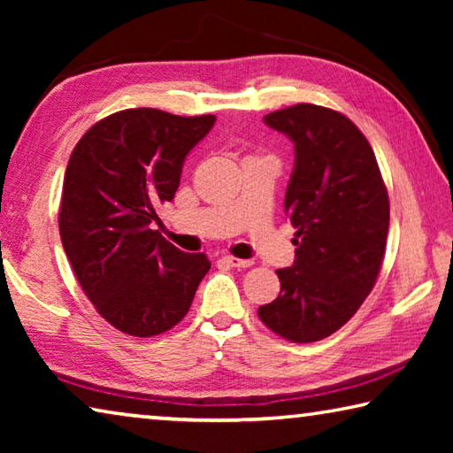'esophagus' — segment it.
Wrapping results in <instances>:
<instances>
[{
    "instance_id": "obj_1",
    "label": "esophagus",
    "mask_w": 453,
    "mask_h": 453,
    "mask_svg": "<svg viewBox=\"0 0 453 453\" xmlns=\"http://www.w3.org/2000/svg\"><path fill=\"white\" fill-rule=\"evenodd\" d=\"M224 262L227 265H232V267H250L251 264H254L251 259H240V257H234V256H226Z\"/></svg>"
}]
</instances>
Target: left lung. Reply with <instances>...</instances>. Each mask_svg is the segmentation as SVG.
<instances>
[{"mask_svg":"<svg viewBox=\"0 0 453 453\" xmlns=\"http://www.w3.org/2000/svg\"><path fill=\"white\" fill-rule=\"evenodd\" d=\"M264 121L294 142L283 205L297 232L294 265L275 272L280 296L257 316L289 342H318L354 316L378 280L388 189L370 142L340 111L297 104Z\"/></svg>","mask_w":453,"mask_h":453,"instance_id":"8db88e82","label":"left lung"}]
</instances>
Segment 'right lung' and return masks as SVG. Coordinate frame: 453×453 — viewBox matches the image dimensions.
<instances>
[{"instance_id":"obj_1","label":"right lung","mask_w":453,"mask_h":453,"mask_svg":"<svg viewBox=\"0 0 453 453\" xmlns=\"http://www.w3.org/2000/svg\"><path fill=\"white\" fill-rule=\"evenodd\" d=\"M213 124L216 116L135 107L97 121L75 145L61 194V243L89 302L119 332L172 329L210 272L208 256L178 250L151 224Z\"/></svg>"}]
</instances>
